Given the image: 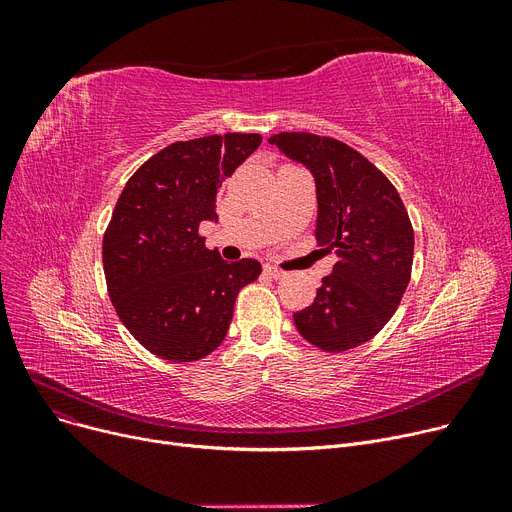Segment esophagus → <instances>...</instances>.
I'll return each instance as SVG.
<instances>
[{
  "mask_svg": "<svg viewBox=\"0 0 512 512\" xmlns=\"http://www.w3.org/2000/svg\"><path fill=\"white\" fill-rule=\"evenodd\" d=\"M263 272L267 274V276H270V278H284L286 276V272L284 270H280V267H276V265H270V263H267L265 267H263Z\"/></svg>",
  "mask_w": 512,
  "mask_h": 512,
  "instance_id": "obj_1",
  "label": "esophagus"
}]
</instances>
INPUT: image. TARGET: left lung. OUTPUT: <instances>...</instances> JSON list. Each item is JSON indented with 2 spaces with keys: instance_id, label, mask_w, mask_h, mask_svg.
<instances>
[{
  "instance_id": "obj_1",
  "label": "left lung",
  "mask_w": 512,
  "mask_h": 512,
  "mask_svg": "<svg viewBox=\"0 0 512 512\" xmlns=\"http://www.w3.org/2000/svg\"><path fill=\"white\" fill-rule=\"evenodd\" d=\"M270 143L311 170L315 238L338 255L315 301L292 315L294 326L321 351H351L388 324L409 286V213L394 184L346 143L311 132H280Z\"/></svg>"
}]
</instances>
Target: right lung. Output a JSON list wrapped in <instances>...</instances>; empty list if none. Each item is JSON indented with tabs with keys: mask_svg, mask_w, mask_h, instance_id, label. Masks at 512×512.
<instances>
[{
	"mask_svg": "<svg viewBox=\"0 0 512 512\" xmlns=\"http://www.w3.org/2000/svg\"><path fill=\"white\" fill-rule=\"evenodd\" d=\"M261 134L178 141L130 176L103 234V272L114 309L149 353L174 363L207 357L228 334L242 286L261 263H228L199 226L218 220L215 199Z\"/></svg>",
	"mask_w": 512,
	"mask_h": 512,
	"instance_id": "add662e5",
	"label": "right lung"
}]
</instances>
